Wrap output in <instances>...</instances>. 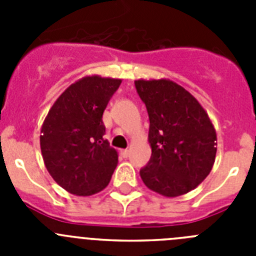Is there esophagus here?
Wrapping results in <instances>:
<instances>
[{
	"instance_id": "34e87169",
	"label": "esophagus",
	"mask_w": 256,
	"mask_h": 256,
	"mask_svg": "<svg viewBox=\"0 0 256 256\" xmlns=\"http://www.w3.org/2000/svg\"><path fill=\"white\" fill-rule=\"evenodd\" d=\"M120 154L123 158H128V156H130V150H122Z\"/></svg>"
}]
</instances>
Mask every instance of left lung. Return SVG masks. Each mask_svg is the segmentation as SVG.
Returning <instances> with one entry per match:
<instances>
[{
  "label": "left lung",
  "mask_w": 256,
  "mask_h": 256,
  "mask_svg": "<svg viewBox=\"0 0 256 256\" xmlns=\"http://www.w3.org/2000/svg\"><path fill=\"white\" fill-rule=\"evenodd\" d=\"M150 119L151 158L140 170L144 183L166 198L196 188L216 162V133L195 97L169 79L134 82Z\"/></svg>",
  "instance_id": "obj_1"
}]
</instances>
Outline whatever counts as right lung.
<instances>
[{
    "label": "right lung",
    "instance_id": "right-lung-1",
    "mask_svg": "<svg viewBox=\"0 0 256 256\" xmlns=\"http://www.w3.org/2000/svg\"><path fill=\"white\" fill-rule=\"evenodd\" d=\"M120 79L84 76L68 87L50 108L40 130V151L51 177L76 196L108 184L118 152L106 140L102 114Z\"/></svg>",
    "mask_w": 256,
    "mask_h": 256
}]
</instances>
